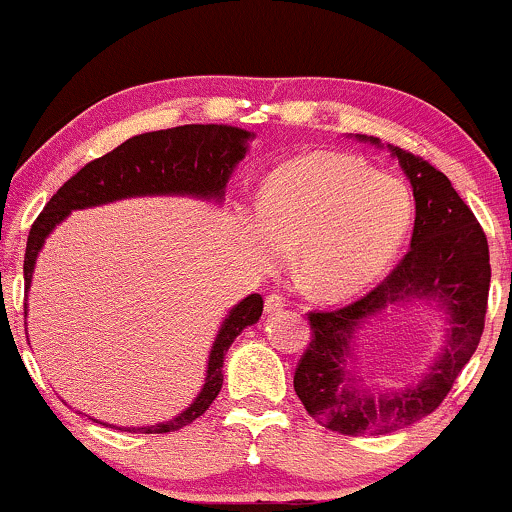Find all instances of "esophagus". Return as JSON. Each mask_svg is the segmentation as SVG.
Segmentation results:
<instances>
[{"instance_id": "obj_1", "label": "esophagus", "mask_w": 512, "mask_h": 512, "mask_svg": "<svg viewBox=\"0 0 512 512\" xmlns=\"http://www.w3.org/2000/svg\"><path fill=\"white\" fill-rule=\"evenodd\" d=\"M286 305V298L279 296V293H269L267 298H264V310L267 313H276V310H281Z\"/></svg>"}]
</instances>
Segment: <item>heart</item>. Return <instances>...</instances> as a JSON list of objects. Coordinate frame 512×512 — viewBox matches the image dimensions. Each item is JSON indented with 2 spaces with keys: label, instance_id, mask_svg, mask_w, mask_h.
<instances>
[{
  "label": "heart",
  "instance_id": "obj_1",
  "mask_svg": "<svg viewBox=\"0 0 512 512\" xmlns=\"http://www.w3.org/2000/svg\"><path fill=\"white\" fill-rule=\"evenodd\" d=\"M414 202L404 180L337 151H310L274 168L257 192L243 248L274 269L298 248V274L322 298H349L378 281L407 238Z\"/></svg>",
  "mask_w": 512,
  "mask_h": 512
}]
</instances>
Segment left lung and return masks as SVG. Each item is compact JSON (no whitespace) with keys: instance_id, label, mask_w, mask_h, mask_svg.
Wrapping results in <instances>:
<instances>
[{"instance_id":"obj_1","label":"left lung","mask_w":512,"mask_h":512,"mask_svg":"<svg viewBox=\"0 0 512 512\" xmlns=\"http://www.w3.org/2000/svg\"><path fill=\"white\" fill-rule=\"evenodd\" d=\"M370 142L380 144L375 137ZM390 149L407 173L416 199L409 252L385 281L358 301L308 313L313 339L293 375V390L305 411L317 424L344 436H383L436 411L477 351L489 303V243L477 216L438 168L399 146ZM409 297H426L446 308L451 317L449 339L419 384L404 391L370 393L353 373L350 339L370 314Z\"/></svg>"}]
</instances>
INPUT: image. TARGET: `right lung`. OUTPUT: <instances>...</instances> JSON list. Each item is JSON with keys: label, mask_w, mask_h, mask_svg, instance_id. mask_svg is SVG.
<instances>
[{"label": "right lung", "mask_w": 512, "mask_h": 512, "mask_svg": "<svg viewBox=\"0 0 512 512\" xmlns=\"http://www.w3.org/2000/svg\"><path fill=\"white\" fill-rule=\"evenodd\" d=\"M250 139V132L231 125H182L137 134L110 154L86 163L52 195L38 219L33 221L26 243V257H23L26 293L31 289L33 267L45 238L74 209L98 207V204L115 202V199L146 195H192L221 202L226 195V182L231 178L233 168L243 161ZM262 305L260 293H250L223 320L209 351L204 387L190 407L175 419L163 421V424L127 428V431L170 433L180 431L182 426L199 419L221 392V368L228 346L245 327L260 320Z\"/></svg>", "instance_id": "right-lung-1"}]
</instances>
